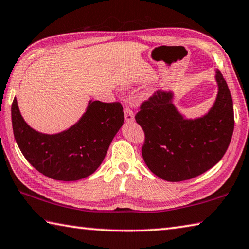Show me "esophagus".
<instances>
[{"label":"esophagus","mask_w":249,"mask_h":249,"mask_svg":"<svg viewBox=\"0 0 249 249\" xmlns=\"http://www.w3.org/2000/svg\"><path fill=\"white\" fill-rule=\"evenodd\" d=\"M124 114H125V120L126 122H133L135 116H134V112L130 109L129 107H126L124 109Z\"/></svg>","instance_id":"1"}]
</instances>
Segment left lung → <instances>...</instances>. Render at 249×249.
Masks as SVG:
<instances>
[{
	"label": "left lung",
	"mask_w": 249,
	"mask_h": 249,
	"mask_svg": "<svg viewBox=\"0 0 249 249\" xmlns=\"http://www.w3.org/2000/svg\"><path fill=\"white\" fill-rule=\"evenodd\" d=\"M219 92L207 115L185 120L172 103V93L153 92L135 120L144 133L142 153L153 174L180 182L205 173L222 159L234 129L233 100L222 74L216 71Z\"/></svg>",
	"instance_id": "1"
}]
</instances>
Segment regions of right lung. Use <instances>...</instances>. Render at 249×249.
<instances>
[{
	"label": "right lung",
	"instance_id": "add662e5",
	"mask_svg": "<svg viewBox=\"0 0 249 249\" xmlns=\"http://www.w3.org/2000/svg\"><path fill=\"white\" fill-rule=\"evenodd\" d=\"M123 123L120 102L90 101L77 124L60 134L46 135L27 125L16 98L12 103L13 132L22 155L40 173L65 182L87 178L100 166Z\"/></svg>",
	"mask_w": 249,
	"mask_h": 249
}]
</instances>
